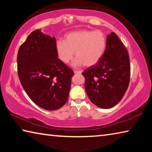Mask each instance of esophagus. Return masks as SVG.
I'll use <instances>...</instances> for the list:
<instances>
[{"label":"esophagus","instance_id":"esophagus-1","mask_svg":"<svg viewBox=\"0 0 152 152\" xmlns=\"http://www.w3.org/2000/svg\"><path fill=\"white\" fill-rule=\"evenodd\" d=\"M74 72L75 74H82V71H80V70H74Z\"/></svg>","mask_w":152,"mask_h":152}]
</instances>
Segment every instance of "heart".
Listing matches in <instances>:
<instances>
[{"label": "heart", "instance_id": "b5f03b06", "mask_svg": "<svg viewBox=\"0 0 152 152\" xmlns=\"http://www.w3.org/2000/svg\"><path fill=\"white\" fill-rule=\"evenodd\" d=\"M107 38L101 31L80 30L70 32L64 41L56 42V49L59 58L67 64L72 60L75 52L76 60L72 66L91 67L102 58L106 50Z\"/></svg>", "mask_w": 152, "mask_h": 152}]
</instances>
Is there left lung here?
I'll use <instances>...</instances> for the list:
<instances>
[{"label":"left lung","mask_w":152,"mask_h":152,"mask_svg":"<svg viewBox=\"0 0 152 152\" xmlns=\"http://www.w3.org/2000/svg\"><path fill=\"white\" fill-rule=\"evenodd\" d=\"M82 74L87 95L96 106L110 109L121 101L129 84L130 61L127 49L116 33L107 35L102 58Z\"/></svg>","instance_id":"left-lung-1"}]
</instances>
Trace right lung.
I'll list each match as a JSON object with an SVG mask.
<instances>
[{
  "label": "right lung",
  "instance_id": "obj_1",
  "mask_svg": "<svg viewBox=\"0 0 152 152\" xmlns=\"http://www.w3.org/2000/svg\"><path fill=\"white\" fill-rule=\"evenodd\" d=\"M54 37L35 30L20 46L17 54L18 76L31 101L48 110L66 103L73 70L58 58Z\"/></svg>",
  "mask_w": 152,
  "mask_h": 152
}]
</instances>
